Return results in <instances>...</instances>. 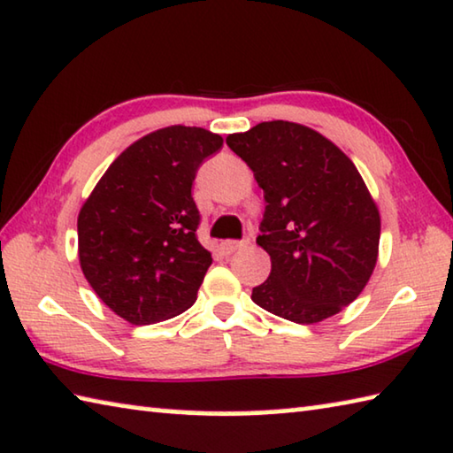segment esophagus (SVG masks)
Returning <instances> with one entry per match:
<instances>
[{"label":"esophagus","instance_id":"34e87169","mask_svg":"<svg viewBox=\"0 0 453 453\" xmlns=\"http://www.w3.org/2000/svg\"><path fill=\"white\" fill-rule=\"evenodd\" d=\"M243 246H246V243H243V242L227 240V242H221V252H224L226 256H229V254L238 252V250H240V248H243Z\"/></svg>","mask_w":453,"mask_h":453}]
</instances>
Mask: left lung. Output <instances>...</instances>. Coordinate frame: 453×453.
<instances>
[{
    "label": "left lung",
    "instance_id": "1",
    "mask_svg": "<svg viewBox=\"0 0 453 453\" xmlns=\"http://www.w3.org/2000/svg\"><path fill=\"white\" fill-rule=\"evenodd\" d=\"M264 189L257 246L272 272L252 300L280 319L314 325L363 292L379 256L381 218L355 163L326 136L288 120L229 134Z\"/></svg>",
    "mask_w": 453,
    "mask_h": 453
}]
</instances>
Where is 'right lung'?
I'll use <instances>...</instances> for the list:
<instances>
[{"label": "right lung", "mask_w": 453, "mask_h": 453, "mask_svg": "<svg viewBox=\"0 0 453 453\" xmlns=\"http://www.w3.org/2000/svg\"><path fill=\"white\" fill-rule=\"evenodd\" d=\"M219 134L173 125L127 147L78 213L84 278L114 314L153 325L188 311L211 254L197 240L191 185Z\"/></svg>", "instance_id": "1"}]
</instances>
